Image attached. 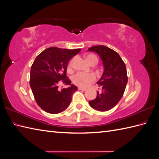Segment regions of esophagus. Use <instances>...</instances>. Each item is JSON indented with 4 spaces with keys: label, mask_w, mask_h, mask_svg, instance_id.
Wrapping results in <instances>:
<instances>
[{
    "label": "esophagus",
    "mask_w": 159,
    "mask_h": 159,
    "mask_svg": "<svg viewBox=\"0 0 159 159\" xmlns=\"http://www.w3.org/2000/svg\"><path fill=\"white\" fill-rule=\"evenodd\" d=\"M78 89H79V90H82V91H86L87 90V88H84V87H79Z\"/></svg>",
    "instance_id": "1"
}]
</instances>
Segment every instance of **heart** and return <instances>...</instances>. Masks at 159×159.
I'll return each mask as SVG.
<instances>
[{
	"label": "heart",
	"instance_id": "obj_1",
	"mask_svg": "<svg viewBox=\"0 0 159 159\" xmlns=\"http://www.w3.org/2000/svg\"><path fill=\"white\" fill-rule=\"evenodd\" d=\"M87 61L91 64L92 62L95 61H98V59L96 56L94 55H88L86 57ZM74 60H72L70 62L68 68H72L73 66ZM95 79H96V76L93 73H83V72H79L76 74V75L73 76V82L77 85H79L81 87H87L89 84L91 82H93Z\"/></svg>",
	"mask_w": 159,
	"mask_h": 159
}]
</instances>
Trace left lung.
Here are the masks:
<instances>
[{
    "label": "left lung",
    "instance_id": "left-lung-1",
    "mask_svg": "<svg viewBox=\"0 0 159 159\" xmlns=\"http://www.w3.org/2000/svg\"><path fill=\"white\" fill-rule=\"evenodd\" d=\"M88 51L99 55L104 68L97 83L101 86L102 92L97 91L96 98L89 102V104L98 111H108L123 97L128 80L126 66L119 53L106 46H94L89 48Z\"/></svg>",
    "mask_w": 159,
    "mask_h": 159
}]
</instances>
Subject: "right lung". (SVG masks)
Listing matches in <instances>:
<instances>
[{
  "label": "right lung",
  "instance_id": "obj_1",
  "mask_svg": "<svg viewBox=\"0 0 159 159\" xmlns=\"http://www.w3.org/2000/svg\"><path fill=\"white\" fill-rule=\"evenodd\" d=\"M80 49H65L50 47L40 53L33 62L30 76V85L37 104L45 112L57 114L68 108L77 87L66 76L70 59ZM62 80L68 88L58 90V83Z\"/></svg>",
  "mask_w": 159,
  "mask_h": 159
}]
</instances>
